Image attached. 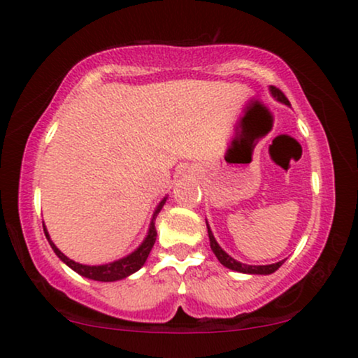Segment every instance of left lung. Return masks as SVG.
Here are the masks:
<instances>
[{
  "label": "left lung",
  "instance_id": "obj_1",
  "mask_svg": "<svg viewBox=\"0 0 358 358\" xmlns=\"http://www.w3.org/2000/svg\"><path fill=\"white\" fill-rule=\"evenodd\" d=\"M269 94L273 96L275 101L284 103V106L291 107V103H289V101L286 99V96H284L282 92H280L279 89L273 87V85H269ZM206 228H208V236H210V246H211V251L215 252V256L218 257V261L221 262V264L224 266V268L231 269V271H236V273H243V274H261V275H268V274H273L274 271H278L280 266H282V261L279 262H274V264H264V266H251V264H244V262H239L234 259V257H231L226 252L223 248L220 246L218 241L215 239V234H213L210 224H208L206 221Z\"/></svg>",
  "mask_w": 358,
  "mask_h": 358
}]
</instances>
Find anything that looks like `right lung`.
<instances>
[{
    "instance_id": "1",
    "label": "right lung",
    "mask_w": 358,
    "mask_h": 358,
    "mask_svg": "<svg viewBox=\"0 0 358 358\" xmlns=\"http://www.w3.org/2000/svg\"><path fill=\"white\" fill-rule=\"evenodd\" d=\"M166 198L169 196H164V200L157 205L155 211H153V215H152L150 224H148V231L145 234V238H143V241L140 243V246L137 248V250L130 252V255L120 257V259L106 262V264L89 266V264H80V262L72 261L71 257H67L64 252L59 250L56 244L52 243V239H51V236H49V233L46 229V224H43L44 234H46L48 241H49V244H51L52 251L56 252V256L62 262H64V264L69 266L72 271H76L78 274L84 275V278H87V279H92V280H101V282H114V280L129 278V275L137 273V271L142 268L143 264H145L147 257H148V255H150L153 244H155V239H157L155 218L158 216V213H160L162 208H164Z\"/></svg>"
}]
</instances>
